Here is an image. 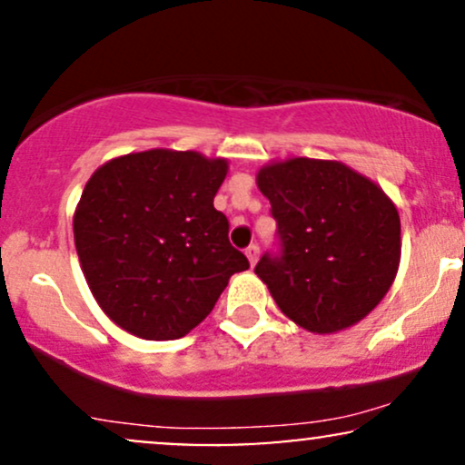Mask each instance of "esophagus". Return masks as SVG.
Returning a JSON list of instances; mask_svg holds the SVG:
<instances>
[{
  "label": "esophagus",
  "mask_w": 465,
  "mask_h": 465,
  "mask_svg": "<svg viewBox=\"0 0 465 465\" xmlns=\"http://www.w3.org/2000/svg\"><path fill=\"white\" fill-rule=\"evenodd\" d=\"M244 253H247L249 264L253 266L255 262H258V258H260V247H258V244H249V247H247V251H244Z\"/></svg>",
  "instance_id": "esophagus-1"
}]
</instances>
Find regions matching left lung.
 Returning <instances> with one entry per match:
<instances>
[{
  "mask_svg": "<svg viewBox=\"0 0 465 465\" xmlns=\"http://www.w3.org/2000/svg\"><path fill=\"white\" fill-rule=\"evenodd\" d=\"M280 251L255 273L280 311L308 332L332 334L365 319L396 280L400 216L389 196L356 170L292 157L260 168Z\"/></svg>",
  "mask_w": 465,
  "mask_h": 465,
  "instance_id": "8db88e82",
  "label": "left lung"
}]
</instances>
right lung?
<instances>
[{"label":"right lung","instance_id":"right-lung-1","mask_svg":"<svg viewBox=\"0 0 465 465\" xmlns=\"http://www.w3.org/2000/svg\"><path fill=\"white\" fill-rule=\"evenodd\" d=\"M227 159L194 151L115 157L92 174L74 214L84 280L106 317L148 341L181 339L196 328L249 269L214 207Z\"/></svg>","mask_w":465,"mask_h":465}]
</instances>
